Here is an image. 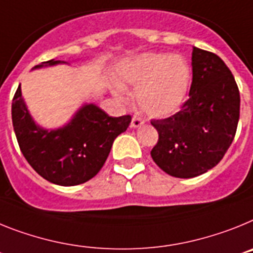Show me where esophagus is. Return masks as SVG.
<instances>
[{"label":"esophagus","mask_w":253,"mask_h":253,"mask_svg":"<svg viewBox=\"0 0 253 253\" xmlns=\"http://www.w3.org/2000/svg\"><path fill=\"white\" fill-rule=\"evenodd\" d=\"M144 124V121L141 120L140 117H132V121H131V127H133V128H136V127H140L141 125Z\"/></svg>","instance_id":"esophagus-1"}]
</instances>
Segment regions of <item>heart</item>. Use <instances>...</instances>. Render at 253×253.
<instances>
[{
	"mask_svg": "<svg viewBox=\"0 0 253 253\" xmlns=\"http://www.w3.org/2000/svg\"><path fill=\"white\" fill-rule=\"evenodd\" d=\"M121 83L136 89L140 109L151 117H167L183 103L191 81L190 65L183 57L169 53L137 54L124 62L117 74ZM114 94L124 98V91Z\"/></svg>",
	"mask_w": 253,
	"mask_h": 253,
	"instance_id": "b5f03b06",
	"label": "heart"
}]
</instances>
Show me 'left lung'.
Wrapping results in <instances>:
<instances>
[{
    "mask_svg": "<svg viewBox=\"0 0 253 253\" xmlns=\"http://www.w3.org/2000/svg\"><path fill=\"white\" fill-rule=\"evenodd\" d=\"M241 96L220 57L193 47L192 84L181 111L151 120L159 133L151 158L172 177L192 178L214 168L236 136Z\"/></svg>",
    "mask_w": 253,
    "mask_h": 253,
    "instance_id": "1",
    "label": "left lung"
}]
</instances>
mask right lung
Returning <instances> with one entry per match:
<instances>
[{"label": "right lung", "instance_id": "obj_1", "mask_svg": "<svg viewBox=\"0 0 253 253\" xmlns=\"http://www.w3.org/2000/svg\"><path fill=\"white\" fill-rule=\"evenodd\" d=\"M54 65L58 61H47ZM17 144L28 163L47 181L76 186L96 175L108 158L112 144L125 132L131 116L111 117L96 105L87 104L60 129L47 131L34 124L21 98L20 85L11 105Z\"/></svg>", "mask_w": 253, "mask_h": 253}]
</instances>
